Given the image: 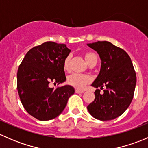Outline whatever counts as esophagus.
Wrapping results in <instances>:
<instances>
[{
    "label": "esophagus",
    "mask_w": 148,
    "mask_h": 148,
    "mask_svg": "<svg viewBox=\"0 0 148 148\" xmlns=\"http://www.w3.org/2000/svg\"><path fill=\"white\" fill-rule=\"evenodd\" d=\"M75 92L77 94H82L84 92L83 90H79V89H76Z\"/></svg>",
    "instance_id": "34e87169"
}]
</instances>
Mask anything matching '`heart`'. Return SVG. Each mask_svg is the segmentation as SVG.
Wrapping results in <instances>:
<instances>
[{"label":"heart","mask_w":148,"mask_h":148,"mask_svg":"<svg viewBox=\"0 0 148 148\" xmlns=\"http://www.w3.org/2000/svg\"><path fill=\"white\" fill-rule=\"evenodd\" d=\"M85 61L88 64L91 65L92 64L97 62V56L95 53L91 51L85 52L84 53ZM71 54H69L65 58L63 62V67L65 71H68L69 69L70 62H71ZM91 82V78L89 76L86 74H72L67 77L66 82L68 84L71 85L76 89H82L84 87L85 85L89 84Z\"/></svg>","instance_id":"heart-1"}]
</instances>
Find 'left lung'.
Instances as JSON below:
<instances>
[{"label":"left lung","instance_id":"obj_1","mask_svg":"<svg viewBox=\"0 0 148 148\" xmlns=\"http://www.w3.org/2000/svg\"><path fill=\"white\" fill-rule=\"evenodd\" d=\"M100 57L99 74L91 86L97 88L95 99L87 106L91 115L102 121L111 120L122 115L133 98L136 86V74L132 61L126 51L109 41L86 44ZM105 86L102 95L97 88Z\"/></svg>","mask_w":148,"mask_h":148}]
</instances>
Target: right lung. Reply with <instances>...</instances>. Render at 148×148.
<instances>
[{"label": "right lung", "instance_id": "obj_1", "mask_svg": "<svg viewBox=\"0 0 148 148\" xmlns=\"http://www.w3.org/2000/svg\"><path fill=\"white\" fill-rule=\"evenodd\" d=\"M66 44L47 41L30 49L19 66L17 89L26 112L41 121L59 115L75 90L71 85L51 88L66 82L64 60L69 54Z\"/></svg>", "mask_w": 148, "mask_h": 148}]
</instances>
